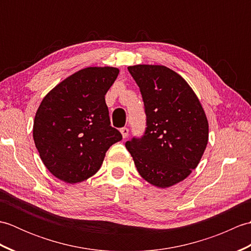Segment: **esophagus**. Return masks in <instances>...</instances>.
Listing matches in <instances>:
<instances>
[{"label":"esophagus","mask_w":251,"mask_h":251,"mask_svg":"<svg viewBox=\"0 0 251 251\" xmlns=\"http://www.w3.org/2000/svg\"><path fill=\"white\" fill-rule=\"evenodd\" d=\"M128 132H129V130H128V128H127V127H123V128H121V134H122V136H123V138H127V136H128Z\"/></svg>","instance_id":"34e87169"}]
</instances>
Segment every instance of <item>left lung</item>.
Instances as JSON below:
<instances>
[{"instance_id": "8db88e82", "label": "left lung", "mask_w": 251, "mask_h": 251, "mask_svg": "<svg viewBox=\"0 0 251 251\" xmlns=\"http://www.w3.org/2000/svg\"><path fill=\"white\" fill-rule=\"evenodd\" d=\"M128 71L140 89L147 127L126 149L143 179L168 188L199 165L208 142L206 114L189 84L169 68L137 65Z\"/></svg>"}]
</instances>
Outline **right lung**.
<instances>
[{
	"label": "right lung",
	"instance_id": "1",
	"mask_svg": "<svg viewBox=\"0 0 251 251\" xmlns=\"http://www.w3.org/2000/svg\"><path fill=\"white\" fill-rule=\"evenodd\" d=\"M119 72L112 67L82 69L42 100L33 139L42 162L58 179L77 183L92 177L108 149L122 140L111 126L104 99Z\"/></svg>",
	"mask_w": 251,
	"mask_h": 251
}]
</instances>
